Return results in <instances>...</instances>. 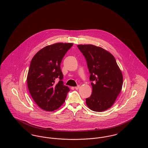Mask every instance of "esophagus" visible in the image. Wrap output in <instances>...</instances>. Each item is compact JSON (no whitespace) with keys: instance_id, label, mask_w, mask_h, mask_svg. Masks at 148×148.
<instances>
[{"instance_id":"esophagus-1","label":"esophagus","mask_w":148,"mask_h":148,"mask_svg":"<svg viewBox=\"0 0 148 148\" xmlns=\"http://www.w3.org/2000/svg\"><path fill=\"white\" fill-rule=\"evenodd\" d=\"M79 88H80V86H79V85H78V86H75V89H76V90L79 89Z\"/></svg>"}]
</instances>
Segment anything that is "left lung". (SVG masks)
Returning <instances> with one entry per match:
<instances>
[{
  "instance_id": "1",
  "label": "left lung",
  "mask_w": 148,
  "mask_h": 148,
  "mask_svg": "<svg viewBox=\"0 0 148 148\" xmlns=\"http://www.w3.org/2000/svg\"><path fill=\"white\" fill-rule=\"evenodd\" d=\"M77 47L85 58L92 82V95L86 99V104L93 111L107 110L121 90L122 72L114 56L104 49L92 44Z\"/></svg>"
}]
</instances>
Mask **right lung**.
<instances>
[{"instance_id":"obj_1","label":"right lung","mask_w":148,"mask_h":148,"mask_svg":"<svg viewBox=\"0 0 148 148\" xmlns=\"http://www.w3.org/2000/svg\"><path fill=\"white\" fill-rule=\"evenodd\" d=\"M72 43L59 42L40 49L32 58L27 75V85L34 101L46 111L63 105L69 88L62 81L60 64Z\"/></svg>"}]
</instances>
